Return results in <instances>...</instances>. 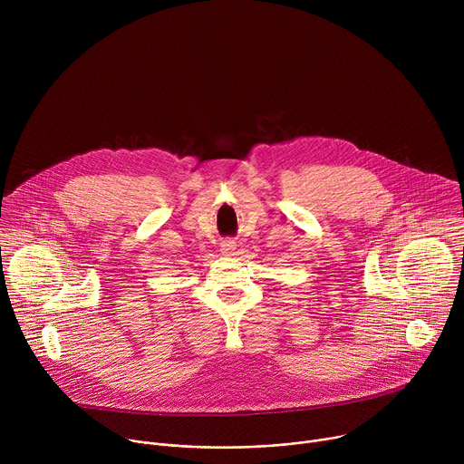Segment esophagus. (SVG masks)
I'll use <instances>...</instances> for the list:
<instances>
[{"instance_id":"34e87169","label":"esophagus","mask_w":464,"mask_h":464,"mask_svg":"<svg viewBox=\"0 0 464 464\" xmlns=\"http://www.w3.org/2000/svg\"><path fill=\"white\" fill-rule=\"evenodd\" d=\"M235 242H231V240H226V242H222V251L224 253H235Z\"/></svg>"}]
</instances>
